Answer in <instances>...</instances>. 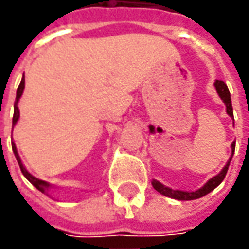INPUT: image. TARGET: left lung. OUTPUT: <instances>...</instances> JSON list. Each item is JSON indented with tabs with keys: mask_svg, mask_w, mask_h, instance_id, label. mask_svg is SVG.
I'll use <instances>...</instances> for the list:
<instances>
[{
	"mask_svg": "<svg viewBox=\"0 0 249 249\" xmlns=\"http://www.w3.org/2000/svg\"><path fill=\"white\" fill-rule=\"evenodd\" d=\"M214 86H215V89H217L218 95H219V98L222 99V102H224L225 106H226V113H228L231 117H233V107H231V92H229L228 86H226L222 80H215ZM233 120H234V118H233ZM234 147H236V142H233V143H231V158H229V160L226 162V165L224 166V169H222L217 176L211 177L209 181L203 185L202 188L196 189V191H192V192H189V191H181V189H172V188H169V187H166V185H163L162 182L157 181V180H153L151 184H153L154 189H155V191H158V192L162 194V195L167 196V197H172V199H177V200H195V199L203 197L204 195L210 194L211 191H214V189L217 188L221 182L224 181L225 176H226V173H228V169H229V165H231V157H233V154H234Z\"/></svg>",
	"mask_w": 249,
	"mask_h": 249,
	"instance_id": "1",
	"label": "left lung"
}]
</instances>
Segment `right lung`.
I'll return each mask as SVG.
<instances>
[{
    "label": "right lung",
    "instance_id": "1",
    "mask_svg": "<svg viewBox=\"0 0 249 249\" xmlns=\"http://www.w3.org/2000/svg\"><path fill=\"white\" fill-rule=\"evenodd\" d=\"M24 83H25V80H24V77H23V79H21V82H20V84H18V92H16V101H15V106H13V120H12V126H15V125H16V123L18 121V117H20V111H18V101H20L21 95H23V91H24ZM12 150H13V154H15V157H16V160H18V166H20V170H21V173H23V176H24L25 178L31 182L32 185L38 189V191H40L42 194H45V195L50 196V197H52V195H50V189L53 188V185H52L50 182L43 181V180H39V178L34 177V176H32V174L30 173L27 169H25V166L23 165V162H21V160H20V155H18V153L16 144H15L13 142H12Z\"/></svg>",
    "mask_w": 249,
    "mask_h": 249
}]
</instances>
